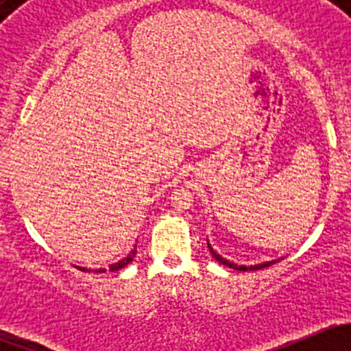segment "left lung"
<instances>
[{
    "instance_id": "8db88e82",
    "label": "left lung",
    "mask_w": 351,
    "mask_h": 351,
    "mask_svg": "<svg viewBox=\"0 0 351 351\" xmlns=\"http://www.w3.org/2000/svg\"><path fill=\"white\" fill-rule=\"evenodd\" d=\"M207 244H208V243H207ZM208 250H210V253L214 254V258H215V260L219 261V263L226 265V267H229V268H234V270H239V271H246V270H261V268H267V267H270V265L277 263V261H267V263H261V265H253V267H241V265L231 263V261H228V260H226V258H222L221 254H217V253H215V251L212 250V246H210V244H208Z\"/></svg>"
}]
</instances>
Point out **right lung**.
I'll use <instances>...</instances> for the list:
<instances>
[{"label": "right lung", "instance_id": "obj_1", "mask_svg": "<svg viewBox=\"0 0 351 351\" xmlns=\"http://www.w3.org/2000/svg\"><path fill=\"white\" fill-rule=\"evenodd\" d=\"M134 256H136V247H134V250L130 251V253L127 254V256L123 258V260H120L119 263L110 265V271H117V270H120V268L125 267V265H129L130 261L134 260ZM81 270H83V271H90V270H86V268H81ZM95 271H97V274H104V271H107V270H105V268H100V270H95Z\"/></svg>", "mask_w": 351, "mask_h": 351}]
</instances>
